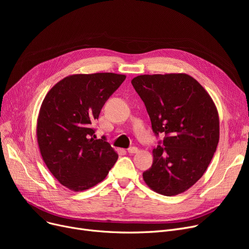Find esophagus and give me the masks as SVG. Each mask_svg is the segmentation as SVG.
<instances>
[{
	"instance_id": "esophagus-1",
	"label": "esophagus",
	"mask_w": 249,
	"mask_h": 249,
	"mask_svg": "<svg viewBox=\"0 0 249 249\" xmlns=\"http://www.w3.org/2000/svg\"><path fill=\"white\" fill-rule=\"evenodd\" d=\"M139 151V149L137 148V147H135V146H133V147H130V148H128V152L130 153V154H133V153H137Z\"/></svg>"
}]
</instances>
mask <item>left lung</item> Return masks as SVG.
Listing matches in <instances>:
<instances>
[{
  "mask_svg": "<svg viewBox=\"0 0 249 249\" xmlns=\"http://www.w3.org/2000/svg\"><path fill=\"white\" fill-rule=\"evenodd\" d=\"M131 84L145 105L153 132L165 135L161 146L152 150L153 162L143 179L163 196L184 193L202 178L216 151V105L187 73L141 74Z\"/></svg>",
  "mask_w": 249,
  "mask_h": 249,
  "instance_id": "obj_1",
  "label": "left lung"
}]
</instances>
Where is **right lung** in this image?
Returning <instances> with one entry per match:
<instances>
[{
	"instance_id": "add662e5",
	"label": "right lung",
	"mask_w": 249,
	"mask_h": 249,
	"mask_svg": "<svg viewBox=\"0 0 249 249\" xmlns=\"http://www.w3.org/2000/svg\"><path fill=\"white\" fill-rule=\"evenodd\" d=\"M125 78L113 72L71 74L52 87L41 104L36 127L39 150L50 173L71 191L96 186L118 160L105 137L95 139L90 124Z\"/></svg>"
}]
</instances>
